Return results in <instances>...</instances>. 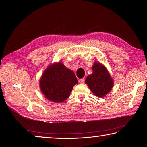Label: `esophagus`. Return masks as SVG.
Wrapping results in <instances>:
<instances>
[{"label": "esophagus", "instance_id": "1", "mask_svg": "<svg viewBox=\"0 0 147 147\" xmlns=\"http://www.w3.org/2000/svg\"><path fill=\"white\" fill-rule=\"evenodd\" d=\"M84 80H84V78H82V79H80L79 80L78 82L80 83V84H83L84 83Z\"/></svg>", "mask_w": 147, "mask_h": 147}]
</instances>
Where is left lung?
I'll return each mask as SVG.
<instances>
[{
    "mask_svg": "<svg viewBox=\"0 0 147 147\" xmlns=\"http://www.w3.org/2000/svg\"><path fill=\"white\" fill-rule=\"evenodd\" d=\"M92 69V74L86 77L85 83L94 95L104 97L113 88V79L105 67L100 63H94Z\"/></svg>",
    "mask_w": 147,
    "mask_h": 147,
    "instance_id": "1",
    "label": "left lung"
}]
</instances>
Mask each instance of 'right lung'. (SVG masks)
<instances>
[{
  "mask_svg": "<svg viewBox=\"0 0 147 147\" xmlns=\"http://www.w3.org/2000/svg\"><path fill=\"white\" fill-rule=\"evenodd\" d=\"M40 87L46 98L56 103L65 100L78 83L72 70L59 62L49 65L40 80Z\"/></svg>",
  "mask_w": 147,
  "mask_h": 147,
  "instance_id": "right-lung-1",
  "label": "right lung"
}]
</instances>
